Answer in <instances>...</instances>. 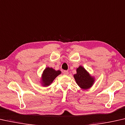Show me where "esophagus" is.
<instances>
[{
    "instance_id": "34e87169",
    "label": "esophagus",
    "mask_w": 125,
    "mask_h": 125,
    "mask_svg": "<svg viewBox=\"0 0 125 125\" xmlns=\"http://www.w3.org/2000/svg\"><path fill=\"white\" fill-rule=\"evenodd\" d=\"M63 73H64V75H67L69 74V72L68 71H66V70H65L63 71Z\"/></svg>"
}]
</instances>
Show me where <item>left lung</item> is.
Segmentation results:
<instances>
[{"label":"left lung","mask_w":125,"mask_h":125,"mask_svg":"<svg viewBox=\"0 0 125 125\" xmlns=\"http://www.w3.org/2000/svg\"><path fill=\"white\" fill-rule=\"evenodd\" d=\"M77 73L73 75L77 84L81 89H87L92 86L94 83V78L91 76L83 66H80L76 69Z\"/></svg>","instance_id":"obj_1"}]
</instances>
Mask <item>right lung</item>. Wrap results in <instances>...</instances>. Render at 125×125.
<instances>
[{"label":"right lung","instance_id":"right-lung-1","mask_svg":"<svg viewBox=\"0 0 125 125\" xmlns=\"http://www.w3.org/2000/svg\"><path fill=\"white\" fill-rule=\"evenodd\" d=\"M60 73V70L56 71L52 67H46L43 71L42 75V84L44 86L50 85L54 80Z\"/></svg>","mask_w":125,"mask_h":125}]
</instances>
